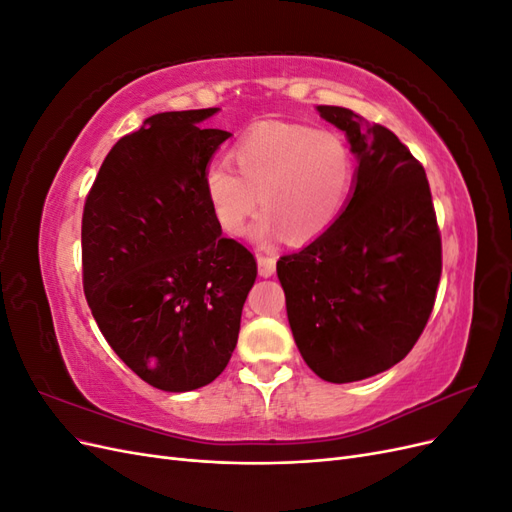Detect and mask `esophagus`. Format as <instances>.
<instances>
[{
	"instance_id": "34e87169",
	"label": "esophagus",
	"mask_w": 512,
	"mask_h": 512,
	"mask_svg": "<svg viewBox=\"0 0 512 512\" xmlns=\"http://www.w3.org/2000/svg\"><path fill=\"white\" fill-rule=\"evenodd\" d=\"M256 262H258V275L260 277H271L275 273V258L273 256L258 254Z\"/></svg>"
}]
</instances>
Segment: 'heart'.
I'll return each instance as SVG.
<instances>
[{
    "label": "heart",
    "mask_w": 512,
    "mask_h": 512,
    "mask_svg": "<svg viewBox=\"0 0 512 512\" xmlns=\"http://www.w3.org/2000/svg\"><path fill=\"white\" fill-rule=\"evenodd\" d=\"M237 173L213 164L205 196L215 222L228 235H243L258 205L267 209L256 226L258 241H314L342 215L354 181L346 138L301 123L265 121L230 149Z\"/></svg>",
    "instance_id": "heart-1"
}]
</instances>
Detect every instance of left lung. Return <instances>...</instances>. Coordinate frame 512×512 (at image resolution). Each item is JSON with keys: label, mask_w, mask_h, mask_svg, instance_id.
Here are the masks:
<instances>
[{"label": "left lung", "mask_w": 512, "mask_h": 512, "mask_svg": "<svg viewBox=\"0 0 512 512\" xmlns=\"http://www.w3.org/2000/svg\"><path fill=\"white\" fill-rule=\"evenodd\" d=\"M346 132L354 183L337 222L277 260L303 361L344 384L391 369L421 337L436 301L442 243L425 168L399 138L342 106H318Z\"/></svg>", "instance_id": "obj_1"}]
</instances>
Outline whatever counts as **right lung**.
Wrapping results in <instances>:
<instances>
[{
	"label": "right lung",
	"instance_id": "1",
	"mask_svg": "<svg viewBox=\"0 0 512 512\" xmlns=\"http://www.w3.org/2000/svg\"><path fill=\"white\" fill-rule=\"evenodd\" d=\"M220 108L158 113L108 151L83 211V288L104 339L168 393L218 378L237 346L256 260L222 237L205 173Z\"/></svg>",
	"mask_w": 512,
	"mask_h": 512
}]
</instances>
